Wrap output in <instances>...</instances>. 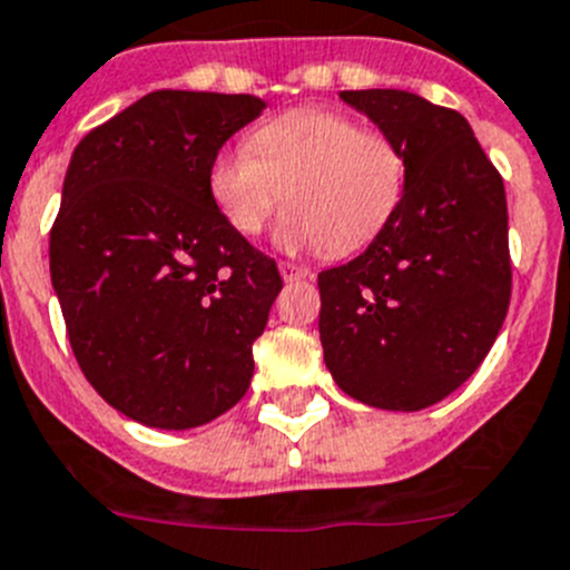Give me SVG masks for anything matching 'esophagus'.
<instances>
[{
	"mask_svg": "<svg viewBox=\"0 0 570 570\" xmlns=\"http://www.w3.org/2000/svg\"><path fill=\"white\" fill-rule=\"evenodd\" d=\"M281 275H284V281H304L309 278L312 269L309 266L292 264V261H281Z\"/></svg>",
	"mask_w": 570,
	"mask_h": 570,
	"instance_id": "obj_1",
	"label": "esophagus"
}]
</instances>
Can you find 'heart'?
Masks as SVG:
<instances>
[{"label":"heart","mask_w":570,"mask_h":570,"mask_svg":"<svg viewBox=\"0 0 570 570\" xmlns=\"http://www.w3.org/2000/svg\"><path fill=\"white\" fill-rule=\"evenodd\" d=\"M406 189L397 138L326 107L284 112L261 125L249 147H227L209 164V196L235 233L255 238L286 196L278 244L289 253L366 247L394 222Z\"/></svg>","instance_id":"obj_1"}]
</instances>
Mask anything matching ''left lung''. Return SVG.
Here are the masks:
<instances>
[{
  "mask_svg": "<svg viewBox=\"0 0 570 570\" xmlns=\"http://www.w3.org/2000/svg\"><path fill=\"white\" fill-rule=\"evenodd\" d=\"M409 161L394 222L317 275L323 361L348 397L417 412L469 381L511 301L502 176L451 107L406 90H343Z\"/></svg>",
  "mask_w": 570,
  "mask_h": 570,
  "instance_id": "left-lung-1",
  "label": "left lung"
}]
</instances>
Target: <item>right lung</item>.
<instances>
[{"label": "right lung", "instance_id": "obj_1", "mask_svg": "<svg viewBox=\"0 0 570 570\" xmlns=\"http://www.w3.org/2000/svg\"><path fill=\"white\" fill-rule=\"evenodd\" d=\"M261 110L247 94L156 90L70 158L50 281L85 377L138 423L204 425L253 381V343L284 281L224 222L209 164Z\"/></svg>", "mask_w": 570, "mask_h": 570}]
</instances>
